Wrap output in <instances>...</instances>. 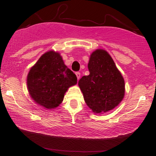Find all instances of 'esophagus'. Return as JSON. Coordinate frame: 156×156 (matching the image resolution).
<instances>
[{"label": "esophagus", "instance_id": "obj_1", "mask_svg": "<svg viewBox=\"0 0 156 156\" xmlns=\"http://www.w3.org/2000/svg\"><path fill=\"white\" fill-rule=\"evenodd\" d=\"M76 75L77 78H78V80H79L80 79V73L79 72H76Z\"/></svg>", "mask_w": 156, "mask_h": 156}]
</instances>
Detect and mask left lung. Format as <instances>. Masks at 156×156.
I'll use <instances>...</instances> for the list:
<instances>
[{
    "label": "left lung",
    "instance_id": "8db88e82",
    "mask_svg": "<svg viewBox=\"0 0 156 156\" xmlns=\"http://www.w3.org/2000/svg\"><path fill=\"white\" fill-rule=\"evenodd\" d=\"M88 68L89 76L78 81L86 103L96 114L114 108L123 99L125 81L112 58L105 51L96 50Z\"/></svg>",
    "mask_w": 156,
    "mask_h": 156
}]
</instances>
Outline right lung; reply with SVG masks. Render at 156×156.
Segmentation results:
<instances>
[{
	"label": "right lung",
	"mask_w": 156,
	"mask_h": 156,
	"mask_svg": "<svg viewBox=\"0 0 156 156\" xmlns=\"http://www.w3.org/2000/svg\"><path fill=\"white\" fill-rule=\"evenodd\" d=\"M77 83V77L64 64L59 53H45L30 69L27 78L29 94L46 108L58 106L66 91Z\"/></svg>",
	"instance_id": "right-lung-1"
}]
</instances>
